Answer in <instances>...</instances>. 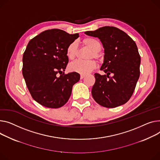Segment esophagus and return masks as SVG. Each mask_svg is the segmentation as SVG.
Returning a JSON list of instances; mask_svg holds the SVG:
<instances>
[{
    "label": "esophagus",
    "instance_id": "1",
    "mask_svg": "<svg viewBox=\"0 0 160 160\" xmlns=\"http://www.w3.org/2000/svg\"><path fill=\"white\" fill-rule=\"evenodd\" d=\"M85 77H86V75H85V74H81V75H80V78L83 79Z\"/></svg>",
    "mask_w": 160,
    "mask_h": 160
}]
</instances>
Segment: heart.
<instances>
[{
    "label": "heart",
    "instance_id": "heart-1",
    "mask_svg": "<svg viewBox=\"0 0 160 160\" xmlns=\"http://www.w3.org/2000/svg\"><path fill=\"white\" fill-rule=\"evenodd\" d=\"M83 46L89 48L91 51L88 52V58H94L100 60L101 58L100 51L102 49L100 42L94 38L86 37L82 40ZM67 56L70 60L76 58L78 54V45L76 42L71 43L67 48ZM97 67V63L92 59L89 60H77L69 65V69L71 71L76 72L82 74H86L90 72Z\"/></svg>",
    "mask_w": 160,
    "mask_h": 160
}]
</instances>
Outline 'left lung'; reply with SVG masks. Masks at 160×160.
I'll return each mask as SVG.
<instances>
[{
    "mask_svg": "<svg viewBox=\"0 0 160 160\" xmlns=\"http://www.w3.org/2000/svg\"><path fill=\"white\" fill-rule=\"evenodd\" d=\"M98 38L104 48V61L100 68L107 74H94L91 90L94 100L99 105L114 108L128 102L140 77L141 58L135 42L122 30L104 26L85 32ZM111 73L113 77L109 75Z\"/></svg>",
    "mask_w": 160,
    "mask_h": 160,
    "instance_id": "1",
    "label": "left lung"
}]
</instances>
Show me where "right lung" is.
Masks as SVG:
<instances>
[{"mask_svg":"<svg viewBox=\"0 0 160 160\" xmlns=\"http://www.w3.org/2000/svg\"><path fill=\"white\" fill-rule=\"evenodd\" d=\"M78 37V33L70 35L52 29L32 38L26 47L22 58L23 77L32 98L46 108L64 105L73 85L80 80L78 72H64L69 62L67 48Z\"/></svg>","mask_w":160,"mask_h":160,"instance_id":"1","label":"right lung"}]
</instances>
